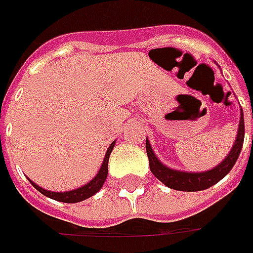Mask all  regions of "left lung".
<instances>
[{
	"mask_svg": "<svg viewBox=\"0 0 253 253\" xmlns=\"http://www.w3.org/2000/svg\"><path fill=\"white\" fill-rule=\"evenodd\" d=\"M244 135H245V124H244V114L241 112L237 141L234 143L229 155L224 159V162L219 163L217 168L209 170V171H203V173H186V171H179V170L166 168L165 165H162L161 162L158 161V158L152 151L149 142L146 139V153L149 158L151 171L161 180L163 184H166L170 189L180 190V191H200V190L209 189L215 183H218L222 177H225L229 173V170L234 168L239 153H241V149H242V145H244Z\"/></svg>",
	"mask_w": 253,
	"mask_h": 253,
	"instance_id": "obj_1",
	"label": "left lung"
}]
</instances>
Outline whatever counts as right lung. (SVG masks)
Returning a JSON list of instances; mask_svg holds the SVG:
<instances>
[{
	"instance_id": "1",
	"label": "right lung",
	"mask_w": 253,
	"mask_h": 253,
	"mask_svg": "<svg viewBox=\"0 0 253 253\" xmlns=\"http://www.w3.org/2000/svg\"><path fill=\"white\" fill-rule=\"evenodd\" d=\"M114 143L115 142H112L111 145H110V148H108V151H107V153H105V158H104V162H102L101 169L97 173V176L90 183H87L85 186L80 187V189L66 191V193H54V191H49V190H44L42 187H39L38 184H35L34 181H31V184L38 191H41L42 194H44L46 197H50V199L62 201V203H79V201H83V200L88 199V197L94 196L98 190L101 189L104 181L107 179V174H108V159H110V155H111L112 148H114Z\"/></svg>"
}]
</instances>
